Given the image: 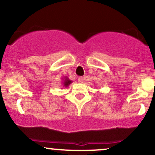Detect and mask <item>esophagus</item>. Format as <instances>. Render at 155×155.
<instances>
[{
    "label": "esophagus",
    "instance_id": "esophagus-1",
    "mask_svg": "<svg viewBox=\"0 0 155 155\" xmlns=\"http://www.w3.org/2000/svg\"><path fill=\"white\" fill-rule=\"evenodd\" d=\"M84 80V79L83 76H80V77H79V79H78V81H79V83H83Z\"/></svg>",
    "mask_w": 155,
    "mask_h": 155
}]
</instances>
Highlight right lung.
<instances>
[{
    "label": "right lung",
    "instance_id": "1",
    "mask_svg": "<svg viewBox=\"0 0 155 155\" xmlns=\"http://www.w3.org/2000/svg\"><path fill=\"white\" fill-rule=\"evenodd\" d=\"M63 87H68L69 85H70L71 83H72V81H71L70 79H68V78L67 77V76H65V77L63 79Z\"/></svg>",
    "mask_w": 155,
    "mask_h": 155
}]
</instances>
